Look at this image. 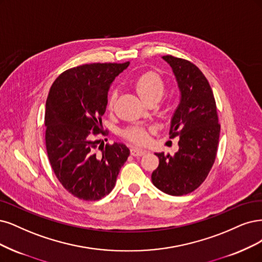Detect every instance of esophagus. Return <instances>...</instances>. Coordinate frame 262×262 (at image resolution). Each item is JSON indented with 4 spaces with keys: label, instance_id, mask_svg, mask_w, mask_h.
<instances>
[{
    "label": "esophagus",
    "instance_id": "34e87169",
    "mask_svg": "<svg viewBox=\"0 0 262 262\" xmlns=\"http://www.w3.org/2000/svg\"><path fill=\"white\" fill-rule=\"evenodd\" d=\"M144 154H146V149L139 148V147L131 148V155H133V156H143Z\"/></svg>",
    "mask_w": 262,
    "mask_h": 262
}]
</instances>
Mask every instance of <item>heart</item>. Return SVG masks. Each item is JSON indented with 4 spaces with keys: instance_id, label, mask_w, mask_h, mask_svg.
Returning a JSON list of instances; mask_svg holds the SVG:
<instances>
[{
    "instance_id": "1",
    "label": "heart",
    "mask_w": 262,
    "mask_h": 262,
    "mask_svg": "<svg viewBox=\"0 0 262 262\" xmlns=\"http://www.w3.org/2000/svg\"><path fill=\"white\" fill-rule=\"evenodd\" d=\"M135 89L144 102H147L151 98L161 97L165 91V83L162 79L155 73H145L140 76L135 81ZM117 96V92L114 91L110 97V107L113 106ZM123 135L128 140L134 143H144L148 139L147 130L140 125H134L123 131Z\"/></svg>"
}]
</instances>
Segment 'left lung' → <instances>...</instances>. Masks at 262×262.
Wrapping results in <instances>:
<instances>
[{
    "mask_svg": "<svg viewBox=\"0 0 262 262\" xmlns=\"http://www.w3.org/2000/svg\"><path fill=\"white\" fill-rule=\"evenodd\" d=\"M172 69L180 100L170 120V138L179 137L173 155L155 152L158 168L151 182L172 196L191 193L208 176L217 155L220 137L217 107L211 88L202 71L191 61L162 56Z\"/></svg>",
    "mask_w": 262,
    "mask_h": 262,
    "instance_id": "obj_1",
    "label": "left lung"
}]
</instances>
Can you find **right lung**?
I'll return each instance as SVG.
<instances>
[{"label":"right lung","mask_w":262,"mask_h":262,"mask_svg":"<svg viewBox=\"0 0 262 262\" xmlns=\"http://www.w3.org/2000/svg\"><path fill=\"white\" fill-rule=\"evenodd\" d=\"M123 64H86L62 73L45 104V143L54 173L67 191L83 201H98L115 187L130 149L123 143L97 144L108 91ZM103 127V125H102Z\"/></svg>","instance_id":"obj_1"}]
</instances>
